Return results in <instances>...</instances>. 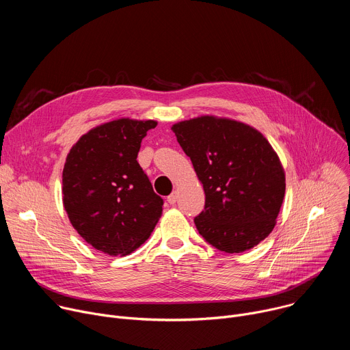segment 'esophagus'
Returning a JSON list of instances; mask_svg holds the SVG:
<instances>
[{
    "mask_svg": "<svg viewBox=\"0 0 350 350\" xmlns=\"http://www.w3.org/2000/svg\"><path fill=\"white\" fill-rule=\"evenodd\" d=\"M176 201H177V193H176V192H173V193H170V195L167 196V202H169L170 205H174Z\"/></svg>",
    "mask_w": 350,
    "mask_h": 350,
    "instance_id": "esophagus-1",
    "label": "esophagus"
}]
</instances>
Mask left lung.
I'll return each instance as SVG.
<instances>
[{
	"instance_id": "1",
	"label": "left lung",
	"mask_w": 350,
	"mask_h": 350,
	"mask_svg": "<svg viewBox=\"0 0 350 350\" xmlns=\"http://www.w3.org/2000/svg\"><path fill=\"white\" fill-rule=\"evenodd\" d=\"M172 130L204 184L205 208L193 221L205 241L241 254L269 237L282 205L285 174L262 133L215 116L184 120Z\"/></svg>"
}]
</instances>
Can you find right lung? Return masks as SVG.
<instances>
[{"label":"right lung","mask_w":350,"mask_h":350,"mask_svg":"<svg viewBox=\"0 0 350 350\" xmlns=\"http://www.w3.org/2000/svg\"><path fill=\"white\" fill-rule=\"evenodd\" d=\"M154 120L119 119L84 134L62 173L64 206L75 230L98 251L124 256L155 228L163 199L137 162Z\"/></svg>","instance_id":"1"}]
</instances>
